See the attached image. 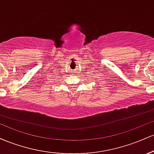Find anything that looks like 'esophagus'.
<instances>
[{
    "label": "esophagus",
    "mask_w": 154,
    "mask_h": 154,
    "mask_svg": "<svg viewBox=\"0 0 154 154\" xmlns=\"http://www.w3.org/2000/svg\"><path fill=\"white\" fill-rule=\"evenodd\" d=\"M72 72H73V71H72Z\"/></svg>",
    "instance_id": "1"
}]
</instances>
